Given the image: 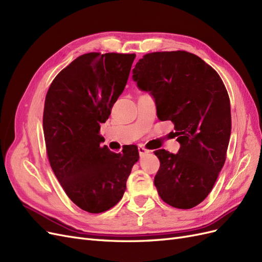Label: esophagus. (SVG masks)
<instances>
[{
  "label": "esophagus",
  "instance_id": "obj_1",
  "mask_svg": "<svg viewBox=\"0 0 262 262\" xmlns=\"http://www.w3.org/2000/svg\"><path fill=\"white\" fill-rule=\"evenodd\" d=\"M139 153H140V155H141V156H143V155H145V154L149 153V150H148V149H146V148H145V147H143V146H139Z\"/></svg>",
  "mask_w": 262,
  "mask_h": 262
}]
</instances>
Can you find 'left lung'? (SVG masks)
<instances>
[{
	"label": "left lung",
	"instance_id": "left-lung-1",
	"mask_svg": "<svg viewBox=\"0 0 262 262\" xmlns=\"http://www.w3.org/2000/svg\"><path fill=\"white\" fill-rule=\"evenodd\" d=\"M139 90L155 100L160 120L175 124L177 154L155 150L161 162L154 184L162 200L177 209L201 203L226 160L231 104L220 75L187 51L147 53L132 71Z\"/></svg>",
	"mask_w": 262,
	"mask_h": 262
}]
</instances>
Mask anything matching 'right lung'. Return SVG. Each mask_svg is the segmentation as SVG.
Here are the masks:
<instances>
[{"instance_id": "1", "label": "right lung", "mask_w": 262, "mask_h": 262, "mask_svg": "<svg viewBox=\"0 0 262 262\" xmlns=\"http://www.w3.org/2000/svg\"><path fill=\"white\" fill-rule=\"evenodd\" d=\"M136 54L86 53L55 76L47 93L43 134L50 166L68 196L90 213L121 200L136 145L114 153L100 147L105 122L129 78Z\"/></svg>"}]
</instances>
